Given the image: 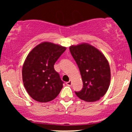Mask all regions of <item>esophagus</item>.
<instances>
[{
  "mask_svg": "<svg viewBox=\"0 0 132 132\" xmlns=\"http://www.w3.org/2000/svg\"><path fill=\"white\" fill-rule=\"evenodd\" d=\"M66 84H67L68 86H71V85H72V81H71V80H69V81L66 82Z\"/></svg>",
  "mask_w": 132,
  "mask_h": 132,
  "instance_id": "34e87169",
  "label": "esophagus"
}]
</instances>
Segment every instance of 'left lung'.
<instances>
[{"instance_id":"obj_1","label":"left lung","mask_w":132,"mask_h":132,"mask_svg":"<svg viewBox=\"0 0 132 132\" xmlns=\"http://www.w3.org/2000/svg\"><path fill=\"white\" fill-rule=\"evenodd\" d=\"M71 55L78 64L83 87L75 92L79 99L95 102L102 97L110 82V69L105 56L92 45L82 43L69 47Z\"/></svg>"}]
</instances>
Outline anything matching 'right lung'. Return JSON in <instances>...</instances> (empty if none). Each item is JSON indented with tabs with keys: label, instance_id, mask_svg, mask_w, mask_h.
<instances>
[{
	"label": "right lung",
	"instance_id": "obj_1",
	"mask_svg": "<svg viewBox=\"0 0 132 132\" xmlns=\"http://www.w3.org/2000/svg\"><path fill=\"white\" fill-rule=\"evenodd\" d=\"M66 49L50 42H43L28 54L23 65L22 79L32 99L47 102L60 94L64 82L54 70V64Z\"/></svg>",
	"mask_w": 132,
	"mask_h": 132
}]
</instances>
